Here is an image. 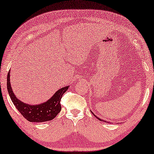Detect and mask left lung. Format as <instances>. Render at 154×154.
<instances>
[{"label":"left lung","instance_id":"obj_1","mask_svg":"<svg viewBox=\"0 0 154 154\" xmlns=\"http://www.w3.org/2000/svg\"><path fill=\"white\" fill-rule=\"evenodd\" d=\"M92 114H94V115L95 116V114H94V113H93V112H92ZM96 116V117H97V116ZM97 119H98V117H97ZM99 119L100 121H103V119ZM107 123H109V122H107Z\"/></svg>","mask_w":154,"mask_h":154}]
</instances>
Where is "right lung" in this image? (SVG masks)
<instances>
[{
	"label": "right lung",
	"mask_w": 154,
	"mask_h": 154,
	"mask_svg": "<svg viewBox=\"0 0 154 154\" xmlns=\"http://www.w3.org/2000/svg\"><path fill=\"white\" fill-rule=\"evenodd\" d=\"M10 72L7 77V87L11 98L17 110L26 119L31 122H45L54 119L61 110L60 100L64 93L68 90L69 86L60 88L51 98L45 103L37 105H28L23 103L16 98L13 93L10 82Z\"/></svg>",
	"instance_id": "add662e5"
}]
</instances>
